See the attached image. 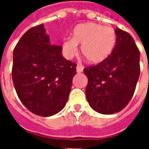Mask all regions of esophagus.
Here are the masks:
<instances>
[{"label":"esophagus","instance_id":"34e87169","mask_svg":"<svg viewBox=\"0 0 149 149\" xmlns=\"http://www.w3.org/2000/svg\"><path fill=\"white\" fill-rule=\"evenodd\" d=\"M76 68H77V73H81V72H83V67L81 66V65H77V66L76 67Z\"/></svg>","mask_w":149,"mask_h":149}]
</instances>
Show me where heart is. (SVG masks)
Listing matches in <instances>:
<instances>
[{"instance_id":"1","label":"heart","mask_w":149,"mask_h":149,"mask_svg":"<svg viewBox=\"0 0 149 149\" xmlns=\"http://www.w3.org/2000/svg\"><path fill=\"white\" fill-rule=\"evenodd\" d=\"M116 42V33L111 27L96 23L78 24L73 29L72 38H66L62 44L66 57L72 58L81 45L82 55L90 64L104 61L113 51Z\"/></svg>"}]
</instances>
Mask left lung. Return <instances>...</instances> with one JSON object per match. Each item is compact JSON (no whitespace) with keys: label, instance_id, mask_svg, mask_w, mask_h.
Returning a JSON list of instances; mask_svg holds the SVG:
<instances>
[{"label":"left lung","instance_id":"8db88e82","mask_svg":"<svg viewBox=\"0 0 149 149\" xmlns=\"http://www.w3.org/2000/svg\"><path fill=\"white\" fill-rule=\"evenodd\" d=\"M116 42L111 55L84 68L85 94L96 112L109 115L124 109L135 92L140 76V51L132 36L116 28Z\"/></svg>","mask_w":149,"mask_h":149}]
</instances>
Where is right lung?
Returning a JSON list of instances; mask_svg holds the SVG:
<instances>
[{
    "label": "right lung",
    "mask_w": 149,
    "mask_h": 149,
    "mask_svg": "<svg viewBox=\"0 0 149 149\" xmlns=\"http://www.w3.org/2000/svg\"><path fill=\"white\" fill-rule=\"evenodd\" d=\"M61 52V46L51 45L43 24L29 29L13 50V85L22 104L36 115H55L67 103L77 65Z\"/></svg>",
    "instance_id": "obj_1"
}]
</instances>
